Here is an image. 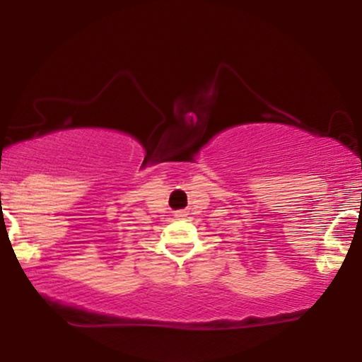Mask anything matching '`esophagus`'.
Instances as JSON below:
<instances>
[{
    "mask_svg": "<svg viewBox=\"0 0 362 362\" xmlns=\"http://www.w3.org/2000/svg\"><path fill=\"white\" fill-rule=\"evenodd\" d=\"M185 213H184V211H178V213H177V218H185Z\"/></svg>",
    "mask_w": 362,
    "mask_h": 362,
    "instance_id": "obj_1",
    "label": "esophagus"
}]
</instances>
